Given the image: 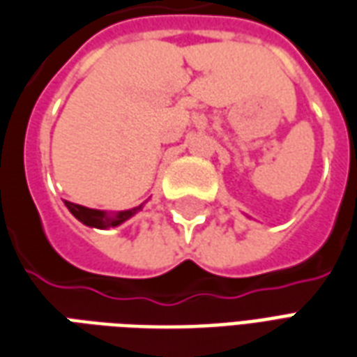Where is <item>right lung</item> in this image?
I'll return each instance as SVG.
<instances>
[{"instance_id":"1","label":"right lung","mask_w":357,"mask_h":357,"mask_svg":"<svg viewBox=\"0 0 357 357\" xmlns=\"http://www.w3.org/2000/svg\"><path fill=\"white\" fill-rule=\"evenodd\" d=\"M65 206L69 207V211L77 217L80 223H84L86 227H96V229H111V227H119L121 223H125L126 219H130L134 213H138L142 206L126 209V211H119L115 215L105 213L100 209H90V207L78 206L73 202H65Z\"/></svg>"}]
</instances>
